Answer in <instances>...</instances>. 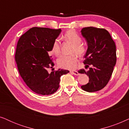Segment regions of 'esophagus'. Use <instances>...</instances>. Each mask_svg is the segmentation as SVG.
<instances>
[{
  "instance_id": "34e87169",
  "label": "esophagus",
  "mask_w": 129,
  "mask_h": 129,
  "mask_svg": "<svg viewBox=\"0 0 129 129\" xmlns=\"http://www.w3.org/2000/svg\"><path fill=\"white\" fill-rule=\"evenodd\" d=\"M70 72L72 74H73V75H76V76L79 75V72H77V71H76V70H72V71H70Z\"/></svg>"
}]
</instances>
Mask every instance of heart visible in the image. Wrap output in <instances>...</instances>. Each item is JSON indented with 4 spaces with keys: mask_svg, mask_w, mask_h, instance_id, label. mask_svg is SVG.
Here are the masks:
<instances>
[{
    "mask_svg": "<svg viewBox=\"0 0 129 129\" xmlns=\"http://www.w3.org/2000/svg\"><path fill=\"white\" fill-rule=\"evenodd\" d=\"M63 38L68 41L72 43L73 46V52L76 53L79 56H83L86 52V48L83 44H82V38L78 33L74 30H69L63 35ZM60 52V41L59 39H56L52 44L51 52L54 55H59ZM77 57L76 54L71 55H61L57 59V63L60 68L64 69L72 70L76 68Z\"/></svg>",
    "mask_w": 129,
    "mask_h": 129,
    "instance_id": "heart-1",
    "label": "heart"
}]
</instances>
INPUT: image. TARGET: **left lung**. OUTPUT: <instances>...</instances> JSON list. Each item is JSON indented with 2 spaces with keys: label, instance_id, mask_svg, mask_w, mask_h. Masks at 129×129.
Wrapping results in <instances>:
<instances>
[{
  "label": "left lung",
  "instance_id": "1",
  "mask_svg": "<svg viewBox=\"0 0 129 129\" xmlns=\"http://www.w3.org/2000/svg\"><path fill=\"white\" fill-rule=\"evenodd\" d=\"M81 33L87 43L84 55V69L79 70L89 76V83L81 86L88 92H94L106 86L116 63V45L109 31L94 27L83 28Z\"/></svg>",
  "mask_w": 129,
  "mask_h": 129
}]
</instances>
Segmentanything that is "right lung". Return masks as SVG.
<instances>
[{
  "label": "right lung",
  "mask_w": 129,
  "mask_h": 129,
  "mask_svg": "<svg viewBox=\"0 0 129 129\" xmlns=\"http://www.w3.org/2000/svg\"><path fill=\"white\" fill-rule=\"evenodd\" d=\"M61 31L60 29L32 27L17 42L15 60L19 72L26 85L38 94L55 93L59 87L60 77L69 72L63 69L51 73L47 71L54 66L49 53Z\"/></svg>",
  "instance_id": "right-lung-1"
}]
</instances>
